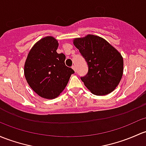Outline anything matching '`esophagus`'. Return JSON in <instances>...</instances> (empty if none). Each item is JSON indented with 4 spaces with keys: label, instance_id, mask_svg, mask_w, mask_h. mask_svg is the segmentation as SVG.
<instances>
[{
    "label": "esophagus",
    "instance_id": "esophagus-1",
    "mask_svg": "<svg viewBox=\"0 0 146 146\" xmlns=\"http://www.w3.org/2000/svg\"><path fill=\"white\" fill-rule=\"evenodd\" d=\"M72 68H73V70H75V72H76V66H74V65H73V66H72Z\"/></svg>",
    "mask_w": 146,
    "mask_h": 146
}]
</instances>
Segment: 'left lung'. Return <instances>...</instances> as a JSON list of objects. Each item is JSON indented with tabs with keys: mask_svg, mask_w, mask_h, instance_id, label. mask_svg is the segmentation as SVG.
Instances as JSON below:
<instances>
[{
	"mask_svg": "<svg viewBox=\"0 0 146 146\" xmlns=\"http://www.w3.org/2000/svg\"><path fill=\"white\" fill-rule=\"evenodd\" d=\"M73 44L88 65V73L81 77L85 87L97 96L112 92L123 75L121 54L105 39L94 35L74 38Z\"/></svg>",
	"mask_w": 146,
	"mask_h": 146,
	"instance_id": "obj_1",
	"label": "left lung"
}]
</instances>
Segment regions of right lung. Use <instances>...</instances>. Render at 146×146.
Wrapping results in <instances>:
<instances>
[{
  "label": "right lung",
  "mask_w": 146,
  "mask_h": 146,
  "mask_svg": "<svg viewBox=\"0 0 146 146\" xmlns=\"http://www.w3.org/2000/svg\"><path fill=\"white\" fill-rule=\"evenodd\" d=\"M58 46L54 37L42 38L31 49L24 64L29 85L38 96L47 99L59 96L75 73L65 65V55L56 52Z\"/></svg>",
  "instance_id": "right-lung-1"
}]
</instances>
